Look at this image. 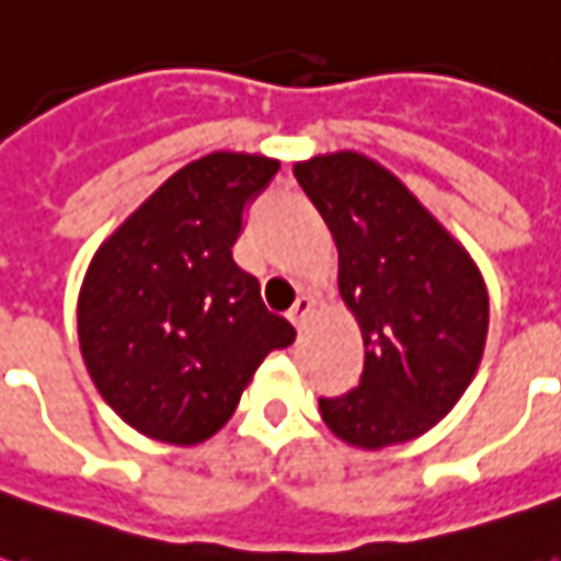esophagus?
Here are the masks:
<instances>
[{
	"label": "esophagus",
	"instance_id": "34e87169",
	"mask_svg": "<svg viewBox=\"0 0 561 561\" xmlns=\"http://www.w3.org/2000/svg\"><path fill=\"white\" fill-rule=\"evenodd\" d=\"M312 297H306V294H300L297 300H294V306L288 309V318L294 321V328H304L306 318H309V312H312Z\"/></svg>",
	"mask_w": 561,
	"mask_h": 561
}]
</instances>
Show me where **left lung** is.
I'll return each instance as SVG.
<instances>
[{"instance_id":"obj_1","label":"left lung","mask_w":561,"mask_h":561,"mask_svg":"<svg viewBox=\"0 0 561 561\" xmlns=\"http://www.w3.org/2000/svg\"><path fill=\"white\" fill-rule=\"evenodd\" d=\"M340 249V294L364 336L360 385L321 397L330 433L364 450L412 442L466 393L490 300L469 252L378 161L330 152L294 164Z\"/></svg>"}]
</instances>
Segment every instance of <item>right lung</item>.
I'll return each mask as SVG.
<instances>
[{"instance_id":"obj_1","label":"right lung","mask_w":561,"mask_h":561,"mask_svg":"<svg viewBox=\"0 0 561 561\" xmlns=\"http://www.w3.org/2000/svg\"><path fill=\"white\" fill-rule=\"evenodd\" d=\"M276 171L267 156L209 152L159 185L92 257L80 354L138 433L168 445L219 433L261 360L297 336L233 261L245 207Z\"/></svg>"}]
</instances>
